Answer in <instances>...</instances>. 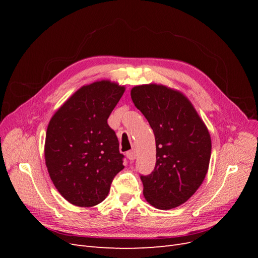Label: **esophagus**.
<instances>
[{
    "instance_id": "34e87169",
    "label": "esophagus",
    "mask_w": 258,
    "mask_h": 258,
    "mask_svg": "<svg viewBox=\"0 0 258 258\" xmlns=\"http://www.w3.org/2000/svg\"><path fill=\"white\" fill-rule=\"evenodd\" d=\"M126 156H127V158H128L129 160H135V159L137 158V153H136L135 150H132V151L127 152Z\"/></svg>"
}]
</instances>
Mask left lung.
I'll return each instance as SVG.
<instances>
[{"label": "left lung", "mask_w": 258, "mask_h": 258, "mask_svg": "<svg viewBox=\"0 0 258 258\" xmlns=\"http://www.w3.org/2000/svg\"><path fill=\"white\" fill-rule=\"evenodd\" d=\"M131 99L154 131L156 165L141 175L146 201L160 210L184 204L208 172L211 138L204 121L183 93L162 85L131 89Z\"/></svg>", "instance_id": "obj_1"}]
</instances>
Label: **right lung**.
<instances>
[{
    "label": "right lung",
    "instance_id": "obj_1",
    "mask_svg": "<svg viewBox=\"0 0 258 258\" xmlns=\"http://www.w3.org/2000/svg\"><path fill=\"white\" fill-rule=\"evenodd\" d=\"M124 91L101 81L77 90L48 123L45 161L61 196L77 207H93L107 196L123 157L107 118Z\"/></svg>",
    "mask_w": 258,
    "mask_h": 258
}]
</instances>
